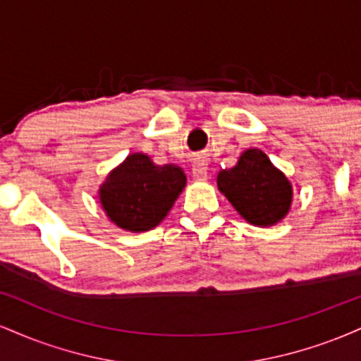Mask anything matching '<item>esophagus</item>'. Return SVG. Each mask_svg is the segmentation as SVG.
I'll return each mask as SVG.
<instances>
[{
	"mask_svg": "<svg viewBox=\"0 0 361 361\" xmlns=\"http://www.w3.org/2000/svg\"><path fill=\"white\" fill-rule=\"evenodd\" d=\"M207 169H209V164H207V159L205 157H197L193 163V168H192V176L195 181H198V183H204L207 181Z\"/></svg>",
	"mask_w": 361,
	"mask_h": 361,
	"instance_id": "esophagus-1",
	"label": "esophagus"
}]
</instances>
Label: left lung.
<instances>
[{
  "instance_id": "8db88e82",
  "label": "left lung",
  "mask_w": 361,
  "mask_h": 361,
  "mask_svg": "<svg viewBox=\"0 0 361 361\" xmlns=\"http://www.w3.org/2000/svg\"><path fill=\"white\" fill-rule=\"evenodd\" d=\"M217 188L246 222L271 227L287 217L292 183L261 149H246L234 168L217 175Z\"/></svg>"
}]
</instances>
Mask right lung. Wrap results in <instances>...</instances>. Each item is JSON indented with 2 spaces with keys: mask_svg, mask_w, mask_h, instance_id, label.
<instances>
[{
  "mask_svg": "<svg viewBox=\"0 0 361 361\" xmlns=\"http://www.w3.org/2000/svg\"><path fill=\"white\" fill-rule=\"evenodd\" d=\"M185 186L181 168L157 166L147 154L132 152L106 175L98 198L110 222L128 233H146L166 219Z\"/></svg>",
  "mask_w": 361,
  "mask_h": 361,
  "instance_id": "right-lung-1",
  "label": "right lung"
}]
</instances>
